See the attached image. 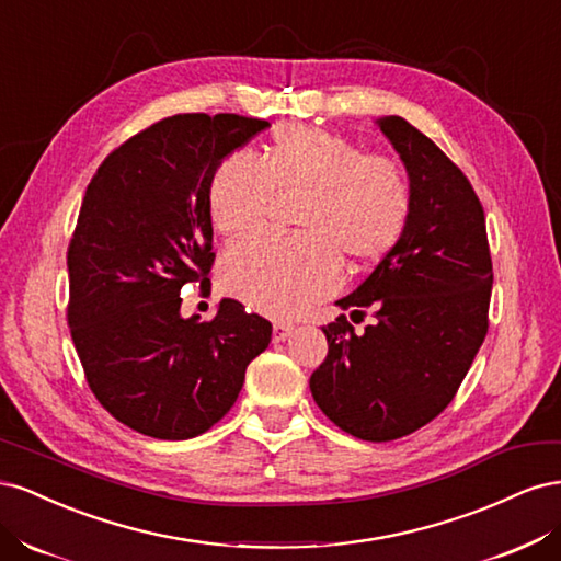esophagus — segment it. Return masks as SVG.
I'll return each mask as SVG.
<instances>
[{
  "instance_id": "esophagus-1",
  "label": "esophagus",
  "mask_w": 561,
  "mask_h": 561,
  "mask_svg": "<svg viewBox=\"0 0 561 561\" xmlns=\"http://www.w3.org/2000/svg\"><path fill=\"white\" fill-rule=\"evenodd\" d=\"M293 332L295 325H290V322H274V342H285Z\"/></svg>"
}]
</instances>
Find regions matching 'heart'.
Segmentation results:
<instances>
[{"instance_id":"obj_1","label":"heart","mask_w":561,"mask_h":561,"mask_svg":"<svg viewBox=\"0 0 561 561\" xmlns=\"http://www.w3.org/2000/svg\"><path fill=\"white\" fill-rule=\"evenodd\" d=\"M276 196H301L299 236H260L227 250L222 287L268 316H293L328 297L351 268L377 264L396 248L412 208L398 161L363 154L325 128L287 124L254 161L231 154L208 184L213 227L239 239L260 229Z\"/></svg>"}]
</instances>
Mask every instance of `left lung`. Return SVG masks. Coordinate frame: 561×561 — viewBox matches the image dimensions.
Instances as JSON below:
<instances>
[{"label": "left lung", "mask_w": 561, "mask_h": 561, "mask_svg": "<svg viewBox=\"0 0 561 561\" xmlns=\"http://www.w3.org/2000/svg\"><path fill=\"white\" fill-rule=\"evenodd\" d=\"M379 128L404 163L412 208L396 248L336 301L322 328L328 358L311 375L316 404L339 428L388 443L426 426L454 400L489 328L491 254L482 203L461 168L402 116Z\"/></svg>", "instance_id": "8db88e82"}]
</instances>
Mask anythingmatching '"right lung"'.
<instances>
[{
    "label": "right lung",
    "mask_w": 561,
    "mask_h": 561,
    "mask_svg": "<svg viewBox=\"0 0 561 561\" xmlns=\"http://www.w3.org/2000/svg\"><path fill=\"white\" fill-rule=\"evenodd\" d=\"M268 122L175 114L100 163L67 248V325L98 402L157 439L213 428L239 398L271 322L222 299L213 320L182 318V287L215 262L208 184ZM210 283V280H208Z\"/></svg>",
    "instance_id": "add662e5"
}]
</instances>
